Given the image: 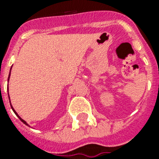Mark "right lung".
<instances>
[{"mask_svg":"<svg viewBox=\"0 0 159 159\" xmlns=\"http://www.w3.org/2000/svg\"><path fill=\"white\" fill-rule=\"evenodd\" d=\"M11 69H12V68H11ZM10 74H11V70H10ZM10 74H9V76H8V81H9V78H10ZM7 91H8V87H7ZM8 98H9V99H10V97H9V93H8ZM10 105H11V102H10ZM11 107H12V111H14V113H15L16 115H17V116H18V117H19V119H20V121H21V122H23V123H25V125H28V126H29V124H28V123H26V122H25V120L22 119V118H21V117H19V115H18V113H17V112H16V111L14 110V109H13V107H12V105H11Z\"/></svg>","mask_w":159,"mask_h":159,"instance_id":"obj_1","label":"right lung"}]
</instances>
